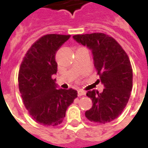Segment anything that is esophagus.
<instances>
[{
  "instance_id": "obj_1",
  "label": "esophagus",
  "mask_w": 148,
  "mask_h": 148,
  "mask_svg": "<svg viewBox=\"0 0 148 148\" xmlns=\"http://www.w3.org/2000/svg\"><path fill=\"white\" fill-rule=\"evenodd\" d=\"M77 95H78L79 97L83 96V95H86V92H85L84 90H79L78 91H77Z\"/></svg>"
}]
</instances>
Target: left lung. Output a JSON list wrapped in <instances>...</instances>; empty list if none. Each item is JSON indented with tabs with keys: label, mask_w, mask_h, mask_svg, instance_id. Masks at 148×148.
Listing matches in <instances>:
<instances>
[{
	"label": "left lung",
	"mask_w": 148,
	"mask_h": 148,
	"mask_svg": "<svg viewBox=\"0 0 148 148\" xmlns=\"http://www.w3.org/2000/svg\"><path fill=\"white\" fill-rule=\"evenodd\" d=\"M74 39L91 50L93 64L104 85L102 93L89 90L92 108L86 112L89 121L106 124L117 118L127 105L132 89V69L128 56L112 37L104 33L76 35Z\"/></svg>",
	"instance_id": "left-lung-1"
}]
</instances>
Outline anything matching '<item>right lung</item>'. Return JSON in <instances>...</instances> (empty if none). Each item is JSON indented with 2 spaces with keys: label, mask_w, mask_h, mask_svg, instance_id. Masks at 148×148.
Masks as SVG:
<instances>
[{
  "label": "right lung",
  "mask_w": 148,
  "mask_h": 148,
  "mask_svg": "<svg viewBox=\"0 0 148 148\" xmlns=\"http://www.w3.org/2000/svg\"><path fill=\"white\" fill-rule=\"evenodd\" d=\"M71 36L49 34L34 42L21 62L18 82L24 106L37 123L45 126L61 124L68 106L77 97L73 89H57L58 64L55 55Z\"/></svg>",
  "instance_id": "add662e5"
}]
</instances>
